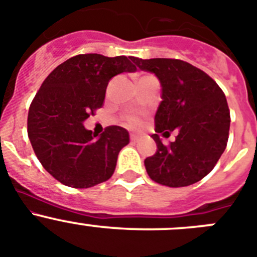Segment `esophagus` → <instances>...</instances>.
<instances>
[{
    "instance_id": "esophagus-1",
    "label": "esophagus",
    "mask_w": 257,
    "mask_h": 257,
    "mask_svg": "<svg viewBox=\"0 0 257 257\" xmlns=\"http://www.w3.org/2000/svg\"><path fill=\"white\" fill-rule=\"evenodd\" d=\"M140 140H141L140 136H136V134H132V136H131V141L133 143H137Z\"/></svg>"
}]
</instances>
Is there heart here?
<instances>
[{"label":"heart","mask_w":257,"mask_h":257,"mask_svg":"<svg viewBox=\"0 0 257 257\" xmlns=\"http://www.w3.org/2000/svg\"><path fill=\"white\" fill-rule=\"evenodd\" d=\"M124 124L129 128H138L142 124V120H141L140 116L137 115H128V116L124 117Z\"/></svg>","instance_id":"1"}]
</instances>
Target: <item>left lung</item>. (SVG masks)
Returning a JSON list of instances; mask_svg holds the SVG:
<instances>
[{"label": "left lung", "mask_w": 257, "mask_h": 257, "mask_svg": "<svg viewBox=\"0 0 257 257\" xmlns=\"http://www.w3.org/2000/svg\"><path fill=\"white\" fill-rule=\"evenodd\" d=\"M131 59L163 87L152 134L157 151L145 160L147 174L166 187L191 186L211 172L226 147L230 114L225 94L210 75L183 60ZM173 130L178 132L176 141L163 145L158 133Z\"/></svg>", "instance_id": "1"}]
</instances>
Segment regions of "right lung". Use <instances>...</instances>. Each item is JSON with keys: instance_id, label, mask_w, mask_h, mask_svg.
I'll return each mask as SVG.
<instances>
[{"instance_id": "right-lung-1", "label": "right lung", "mask_w": 257, "mask_h": 257, "mask_svg": "<svg viewBox=\"0 0 257 257\" xmlns=\"http://www.w3.org/2000/svg\"><path fill=\"white\" fill-rule=\"evenodd\" d=\"M137 68L126 56L83 54L48 74L28 112V137L39 163L60 183L89 188L111 178L129 133L110 125L96 138L83 126L102 107L108 80Z\"/></svg>"}]
</instances>
